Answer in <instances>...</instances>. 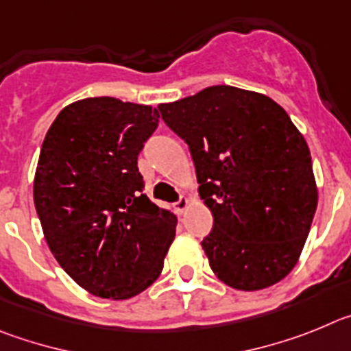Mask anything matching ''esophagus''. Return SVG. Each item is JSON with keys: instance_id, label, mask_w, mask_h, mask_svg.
Returning a JSON list of instances; mask_svg holds the SVG:
<instances>
[{"instance_id": "obj_1", "label": "esophagus", "mask_w": 351, "mask_h": 351, "mask_svg": "<svg viewBox=\"0 0 351 351\" xmlns=\"http://www.w3.org/2000/svg\"><path fill=\"white\" fill-rule=\"evenodd\" d=\"M189 204H191V201H189V197H185V195H182V197H180L178 201H176V203H175V210H176V213L182 215L183 211L187 210Z\"/></svg>"}]
</instances>
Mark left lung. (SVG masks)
<instances>
[{
	"instance_id": "8db88e82",
	"label": "left lung",
	"mask_w": 351,
	"mask_h": 351,
	"mask_svg": "<svg viewBox=\"0 0 351 351\" xmlns=\"http://www.w3.org/2000/svg\"><path fill=\"white\" fill-rule=\"evenodd\" d=\"M189 145L199 195L213 215L210 267L238 290L274 285L298 264L318 203L311 154L271 97L230 85L159 105Z\"/></svg>"
}]
</instances>
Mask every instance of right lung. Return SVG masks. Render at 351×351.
Masks as SVG:
<instances>
[{"instance_id": "obj_1", "label": "right lung", "mask_w": 351, "mask_h": 351, "mask_svg": "<svg viewBox=\"0 0 351 351\" xmlns=\"http://www.w3.org/2000/svg\"><path fill=\"white\" fill-rule=\"evenodd\" d=\"M159 124L152 106L87 97L43 140L33 197L59 266L97 298L129 299L159 278L176 217L143 194L138 154Z\"/></svg>"}]
</instances>
